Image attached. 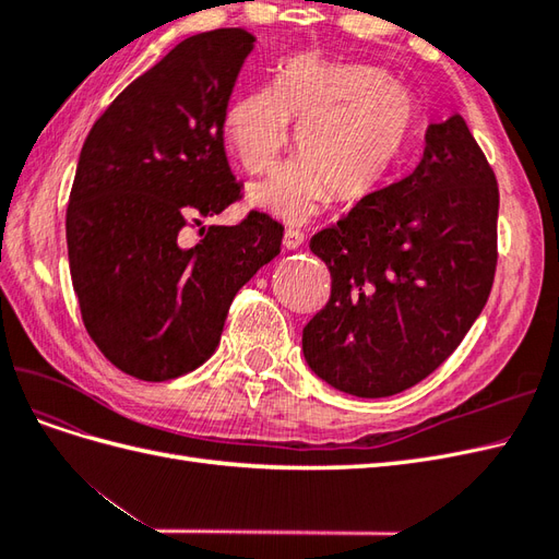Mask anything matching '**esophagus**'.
I'll return each instance as SVG.
<instances>
[{
	"instance_id": "obj_1",
	"label": "esophagus",
	"mask_w": 559,
	"mask_h": 559,
	"mask_svg": "<svg viewBox=\"0 0 559 559\" xmlns=\"http://www.w3.org/2000/svg\"><path fill=\"white\" fill-rule=\"evenodd\" d=\"M306 240V235H302L298 228H286L284 230V247L286 249H298Z\"/></svg>"
}]
</instances>
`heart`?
Masks as SVG:
<instances>
[{"label":"heart","instance_id":"heart-1","mask_svg":"<svg viewBox=\"0 0 559 559\" xmlns=\"http://www.w3.org/2000/svg\"><path fill=\"white\" fill-rule=\"evenodd\" d=\"M298 132L302 163L251 186L249 198L286 222H308L329 195L373 198L408 154L417 128L413 93L368 64L298 58L277 88L251 91L226 116V140L249 173H273Z\"/></svg>","mask_w":559,"mask_h":559}]
</instances>
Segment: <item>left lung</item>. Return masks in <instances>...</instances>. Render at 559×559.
<instances>
[{"label": "left lung", "instance_id": "1", "mask_svg": "<svg viewBox=\"0 0 559 559\" xmlns=\"http://www.w3.org/2000/svg\"><path fill=\"white\" fill-rule=\"evenodd\" d=\"M499 186L460 114L427 128L415 170L312 235L331 298L302 329L314 373L380 399L431 376L492 292Z\"/></svg>", "mask_w": 559, "mask_h": 559}]
</instances>
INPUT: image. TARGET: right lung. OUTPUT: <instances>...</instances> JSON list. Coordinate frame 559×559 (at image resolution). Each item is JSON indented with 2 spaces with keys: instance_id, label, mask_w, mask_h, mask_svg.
<instances>
[{
  "instance_id": "right-lung-1",
  "label": "right lung",
  "mask_w": 559,
  "mask_h": 559,
  "mask_svg": "<svg viewBox=\"0 0 559 559\" xmlns=\"http://www.w3.org/2000/svg\"><path fill=\"white\" fill-rule=\"evenodd\" d=\"M257 37L183 39L93 123L67 205L81 319L123 373L165 382L205 364L228 308L280 253L284 226L251 210L238 226L186 228L242 198L224 146L235 81Z\"/></svg>"
}]
</instances>
